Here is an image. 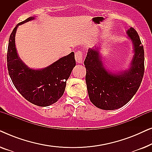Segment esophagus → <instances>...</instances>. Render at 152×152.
<instances>
[{"mask_svg":"<svg viewBox=\"0 0 152 152\" xmlns=\"http://www.w3.org/2000/svg\"><path fill=\"white\" fill-rule=\"evenodd\" d=\"M75 58L76 61L78 64H82L83 62V53L82 51L76 52L75 55Z\"/></svg>","mask_w":152,"mask_h":152,"instance_id":"1","label":"esophagus"}]
</instances>
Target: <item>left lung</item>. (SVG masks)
<instances>
[{"label": "left lung", "mask_w": 152, "mask_h": 152, "mask_svg": "<svg viewBox=\"0 0 152 152\" xmlns=\"http://www.w3.org/2000/svg\"><path fill=\"white\" fill-rule=\"evenodd\" d=\"M134 43V55L129 69L118 74L106 70L99 51L89 48L84 60L86 82L89 98L95 107L114 110L131 100L142 82L145 72L144 48L134 28L126 32Z\"/></svg>", "instance_id": "8db88e82"}]
</instances>
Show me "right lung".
Wrapping results in <instances>:
<instances>
[{
	"label": "right lung",
	"instance_id": "obj_1",
	"mask_svg": "<svg viewBox=\"0 0 152 152\" xmlns=\"http://www.w3.org/2000/svg\"><path fill=\"white\" fill-rule=\"evenodd\" d=\"M34 18L31 16L18 23L10 34L7 54V69L12 83L25 99L39 107H48L63 95L66 80L76 62L73 52L40 70L28 68L20 60L15 46L16 30L18 26Z\"/></svg>",
	"mask_w": 152,
	"mask_h": 152
}]
</instances>
